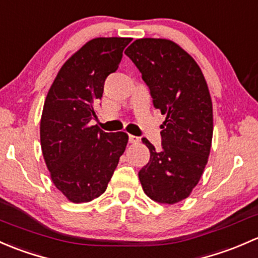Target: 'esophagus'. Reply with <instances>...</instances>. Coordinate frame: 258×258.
I'll return each instance as SVG.
<instances>
[{
    "instance_id": "obj_1",
    "label": "esophagus",
    "mask_w": 258,
    "mask_h": 258,
    "mask_svg": "<svg viewBox=\"0 0 258 258\" xmlns=\"http://www.w3.org/2000/svg\"><path fill=\"white\" fill-rule=\"evenodd\" d=\"M138 142H139V138L135 137V135H129V143H132V144H137Z\"/></svg>"
}]
</instances>
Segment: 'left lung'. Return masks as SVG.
I'll list each match as a JSON object with an SVG mask.
<instances>
[{
    "mask_svg": "<svg viewBox=\"0 0 258 258\" xmlns=\"http://www.w3.org/2000/svg\"><path fill=\"white\" fill-rule=\"evenodd\" d=\"M124 53L142 73L154 107L166 115L161 150L143 138L150 160L139 180L151 200L172 205L190 196L208 164L214 132L208 83L195 59L169 39H137Z\"/></svg>",
    "mask_w": 258,
    "mask_h": 258,
    "instance_id": "1",
    "label": "left lung"
}]
</instances>
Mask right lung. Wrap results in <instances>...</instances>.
<instances>
[{
  "label": "right lung",
  "instance_id": "right-lung-1",
  "mask_svg": "<svg viewBox=\"0 0 258 258\" xmlns=\"http://www.w3.org/2000/svg\"><path fill=\"white\" fill-rule=\"evenodd\" d=\"M132 38L99 37L62 66L44 100L41 147L54 186L72 203L102 195L128 144L124 132L90 125L104 82L118 70Z\"/></svg>",
  "mask_w": 258,
  "mask_h": 258
}]
</instances>
